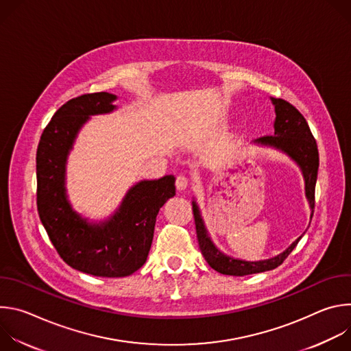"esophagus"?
<instances>
[{"label":"esophagus","instance_id":"1","mask_svg":"<svg viewBox=\"0 0 351 351\" xmlns=\"http://www.w3.org/2000/svg\"><path fill=\"white\" fill-rule=\"evenodd\" d=\"M189 183H190V180H189V178H187L186 175L180 173V175L176 176L175 184H176V187H178V190H184V189L189 186Z\"/></svg>","mask_w":351,"mask_h":351}]
</instances>
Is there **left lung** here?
<instances>
[{
	"instance_id": "8db88e82",
	"label": "left lung",
	"mask_w": 351,
	"mask_h": 351,
	"mask_svg": "<svg viewBox=\"0 0 351 351\" xmlns=\"http://www.w3.org/2000/svg\"><path fill=\"white\" fill-rule=\"evenodd\" d=\"M272 103L275 104V134H267L257 140V143L274 145L286 154H289L303 171L306 179V195L310 202V207L314 214L315 207V183L318 176V167H319V154L317 141L310 130V126L306 118L302 115L294 106L287 103L286 99L282 98H272ZM311 214V218H313ZM193 215L197 232V240L202 254L210 267L219 274L223 275H233V276H244L250 274H257L264 271H271L279 267L293 252V248L300 241L298 237L287 250L275 258L257 261V263H248L241 260H234L230 257L223 256L219 250L213 244L206 226L203 223L202 217L195 203H193Z\"/></svg>"
}]
</instances>
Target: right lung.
<instances>
[{
	"instance_id": "right-lung-1",
	"label": "right lung",
	"mask_w": 351,
	"mask_h": 351,
	"mask_svg": "<svg viewBox=\"0 0 351 351\" xmlns=\"http://www.w3.org/2000/svg\"><path fill=\"white\" fill-rule=\"evenodd\" d=\"M114 94L101 91L66 101L44 128L36 154L37 211L60 257L72 268L106 278L128 276L147 260L156 218L175 195V178L143 180L129 190L118 213L91 225L72 211L65 195V161L80 126L90 115L115 107Z\"/></svg>"
}]
</instances>
